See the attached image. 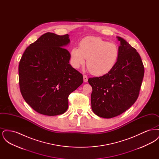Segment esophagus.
Here are the masks:
<instances>
[{
    "instance_id": "esophagus-1",
    "label": "esophagus",
    "mask_w": 159,
    "mask_h": 159,
    "mask_svg": "<svg viewBox=\"0 0 159 159\" xmlns=\"http://www.w3.org/2000/svg\"><path fill=\"white\" fill-rule=\"evenodd\" d=\"M88 77L86 75H83V80L84 82H88Z\"/></svg>"
}]
</instances>
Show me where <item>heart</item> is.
<instances>
[{
    "label": "heart",
    "instance_id": "b5f03b06",
    "mask_svg": "<svg viewBox=\"0 0 159 159\" xmlns=\"http://www.w3.org/2000/svg\"><path fill=\"white\" fill-rule=\"evenodd\" d=\"M120 55L119 46L102 38L93 36L84 38L79 43V48L71 49V62L74 68L86 65L91 73L103 76L110 73L115 67Z\"/></svg>",
    "mask_w": 159,
    "mask_h": 159
}]
</instances>
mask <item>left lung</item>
<instances>
[{"mask_svg":"<svg viewBox=\"0 0 159 159\" xmlns=\"http://www.w3.org/2000/svg\"><path fill=\"white\" fill-rule=\"evenodd\" d=\"M117 38L120 55L115 67L107 75L88 79L92 88V110L106 119L121 114L135 102L144 75L139 54L125 40Z\"/></svg>","mask_w":159,"mask_h":159,"instance_id":"obj_1","label":"left lung"}]
</instances>
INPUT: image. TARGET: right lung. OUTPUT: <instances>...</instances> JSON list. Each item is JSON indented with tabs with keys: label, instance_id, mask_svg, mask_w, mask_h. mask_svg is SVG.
<instances>
[{
	"label": "right lung",
	"instance_id": "right-lung-1",
	"mask_svg": "<svg viewBox=\"0 0 159 159\" xmlns=\"http://www.w3.org/2000/svg\"><path fill=\"white\" fill-rule=\"evenodd\" d=\"M69 42L68 34L46 33L26 48L20 61L21 95L39 113H64L69 95L83 83V75L69 64L70 53L62 48Z\"/></svg>",
	"mask_w": 159,
	"mask_h": 159
}]
</instances>
